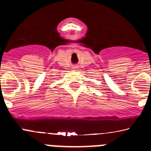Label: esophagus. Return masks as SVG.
Listing matches in <instances>:
<instances>
[{
	"instance_id": "34e87169",
	"label": "esophagus",
	"mask_w": 151,
	"mask_h": 151,
	"mask_svg": "<svg viewBox=\"0 0 151 151\" xmlns=\"http://www.w3.org/2000/svg\"><path fill=\"white\" fill-rule=\"evenodd\" d=\"M77 69H78V67H76V66H74V67L73 68V70H74V71L77 70Z\"/></svg>"
}]
</instances>
